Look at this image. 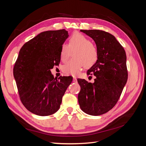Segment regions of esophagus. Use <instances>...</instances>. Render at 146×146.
<instances>
[{
    "label": "esophagus",
    "instance_id": "1",
    "mask_svg": "<svg viewBox=\"0 0 146 146\" xmlns=\"http://www.w3.org/2000/svg\"><path fill=\"white\" fill-rule=\"evenodd\" d=\"M73 82H77V80L76 77H73Z\"/></svg>",
    "mask_w": 146,
    "mask_h": 146
}]
</instances>
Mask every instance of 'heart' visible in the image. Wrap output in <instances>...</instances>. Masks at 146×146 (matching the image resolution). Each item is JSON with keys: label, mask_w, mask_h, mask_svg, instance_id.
Instances as JSON below:
<instances>
[{"label": "heart", "mask_w": 146, "mask_h": 146, "mask_svg": "<svg viewBox=\"0 0 146 146\" xmlns=\"http://www.w3.org/2000/svg\"><path fill=\"white\" fill-rule=\"evenodd\" d=\"M73 53L74 58L70 60L62 68L64 74L77 76L85 67L91 68L94 66L99 58V51L96 46L91 40L79 33H75L69 39L68 45L63 44L61 47L60 58L66 62Z\"/></svg>", "instance_id": "heart-1"}]
</instances>
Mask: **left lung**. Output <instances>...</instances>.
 <instances>
[{"instance_id": "1", "label": "left lung", "mask_w": 146, "mask_h": 146, "mask_svg": "<svg viewBox=\"0 0 146 146\" xmlns=\"http://www.w3.org/2000/svg\"><path fill=\"white\" fill-rule=\"evenodd\" d=\"M80 31L94 41L99 58L87 72L96 76L94 83L77 79L81 88L78 100L83 111L90 115L99 116L114 107L127 83L126 54L111 34L100 30Z\"/></svg>"}]
</instances>
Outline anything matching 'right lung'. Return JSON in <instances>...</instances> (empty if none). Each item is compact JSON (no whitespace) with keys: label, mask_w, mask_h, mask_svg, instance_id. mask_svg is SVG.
Instances as JSON below:
<instances>
[{"label":"right lung","mask_w":146,"mask_h":146,"mask_svg":"<svg viewBox=\"0 0 146 146\" xmlns=\"http://www.w3.org/2000/svg\"><path fill=\"white\" fill-rule=\"evenodd\" d=\"M69 36L64 29L41 32L21 47L13 68L20 99L29 111L49 116L59 110L72 78H54L50 69L60 62L61 47Z\"/></svg>","instance_id":"right-lung-1"}]
</instances>
